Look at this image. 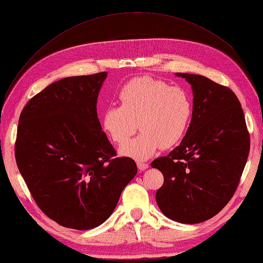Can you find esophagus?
I'll return each instance as SVG.
<instances>
[{"mask_svg":"<svg viewBox=\"0 0 263 263\" xmlns=\"http://www.w3.org/2000/svg\"><path fill=\"white\" fill-rule=\"evenodd\" d=\"M137 166H138V169L139 170H146V169H148V163H146V162H142V161H138L137 162Z\"/></svg>","mask_w":263,"mask_h":263,"instance_id":"1","label":"esophagus"}]
</instances>
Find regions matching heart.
<instances>
[{"mask_svg": "<svg viewBox=\"0 0 263 263\" xmlns=\"http://www.w3.org/2000/svg\"><path fill=\"white\" fill-rule=\"evenodd\" d=\"M119 106H107L102 125L108 137L122 145L136 130L142 133L119 149L122 155L146 160L159 147L177 146L185 136L193 112L192 99L180 86L149 76L130 79L118 92Z\"/></svg>", "mask_w": 263, "mask_h": 263, "instance_id": "heart-1", "label": "heart"}]
</instances>
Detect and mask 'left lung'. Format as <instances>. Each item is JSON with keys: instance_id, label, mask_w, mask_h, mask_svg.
<instances>
[{"instance_id": "obj_1", "label": "left lung", "mask_w": 263, "mask_h": 263, "mask_svg": "<svg viewBox=\"0 0 263 263\" xmlns=\"http://www.w3.org/2000/svg\"><path fill=\"white\" fill-rule=\"evenodd\" d=\"M177 76L192 85V119L181 144L151 162L164 177L156 201L168 218L197 224L218 214L233 197L250 136L240 102L229 87L203 76Z\"/></svg>"}]
</instances>
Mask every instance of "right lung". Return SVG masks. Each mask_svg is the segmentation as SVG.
<instances>
[{
  "label": "right lung",
  "instance_id": "1",
  "mask_svg": "<svg viewBox=\"0 0 263 263\" xmlns=\"http://www.w3.org/2000/svg\"><path fill=\"white\" fill-rule=\"evenodd\" d=\"M106 72L53 82L23 108L15 159L38 208L59 225L103 224L137 173L102 130L97 102Z\"/></svg>",
  "mask_w": 263,
  "mask_h": 263
}]
</instances>
